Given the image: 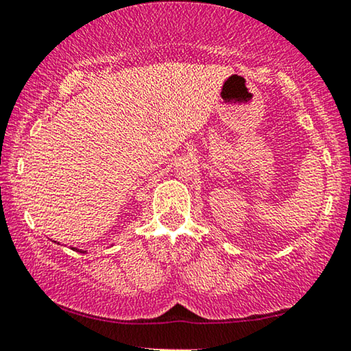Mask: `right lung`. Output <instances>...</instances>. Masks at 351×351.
<instances>
[{
  "mask_svg": "<svg viewBox=\"0 0 351 351\" xmlns=\"http://www.w3.org/2000/svg\"><path fill=\"white\" fill-rule=\"evenodd\" d=\"M74 250H77V252H83V254H86V250H78V249H75V247H72Z\"/></svg>",
  "mask_w": 351,
  "mask_h": 351,
  "instance_id": "add662e5",
  "label": "right lung"
}]
</instances>
